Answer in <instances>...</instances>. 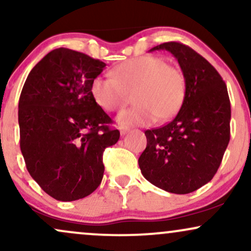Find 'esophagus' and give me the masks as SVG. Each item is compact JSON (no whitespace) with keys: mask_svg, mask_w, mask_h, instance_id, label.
<instances>
[{"mask_svg":"<svg viewBox=\"0 0 251 251\" xmlns=\"http://www.w3.org/2000/svg\"><path fill=\"white\" fill-rule=\"evenodd\" d=\"M119 129H120V134H122V135L127 134L128 132H129V128L128 127H120Z\"/></svg>","mask_w":251,"mask_h":251,"instance_id":"esophagus-1","label":"esophagus"}]
</instances>
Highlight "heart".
<instances>
[{"mask_svg": "<svg viewBox=\"0 0 251 251\" xmlns=\"http://www.w3.org/2000/svg\"><path fill=\"white\" fill-rule=\"evenodd\" d=\"M113 77L98 76L91 86L94 101L106 112L122 109L133 92L137 105L116 118L120 127L151 125L159 118L168 120L180 108L186 91L180 70L160 57L138 56L126 60L111 72Z\"/></svg>", "mask_w": 251, "mask_h": 251, "instance_id": "b5f03b06", "label": "heart"}]
</instances>
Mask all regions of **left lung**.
Segmentation results:
<instances>
[{"mask_svg": "<svg viewBox=\"0 0 251 251\" xmlns=\"http://www.w3.org/2000/svg\"><path fill=\"white\" fill-rule=\"evenodd\" d=\"M177 59L186 91L179 112L169 124L145 131L148 145L138 164L157 188L185 195L212 179L230 140L231 108L226 82L214 66L179 42H165Z\"/></svg>", "mask_w": 251, "mask_h": 251, "instance_id": "left-lung-1", "label": "left lung"}]
</instances>
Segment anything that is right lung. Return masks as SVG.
<instances>
[{
  "instance_id": "right-lung-1",
  "label": "right lung",
  "mask_w": 251,
  "mask_h": 251,
  "mask_svg": "<svg viewBox=\"0 0 251 251\" xmlns=\"http://www.w3.org/2000/svg\"><path fill=\"white\" fill-rule=\"evenodd\" d=\"M106 63L68 50L50 51L28 74L19 100L20 146L25 166L57 201L87 197L100 185L102 154L119 140L94 101L93 80Z\"/></svg>"
}]
</instances>
